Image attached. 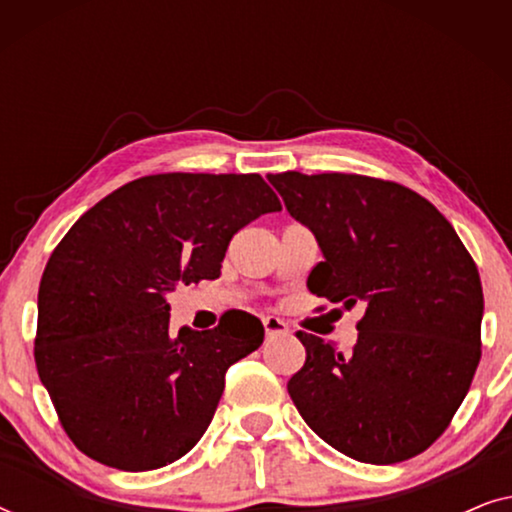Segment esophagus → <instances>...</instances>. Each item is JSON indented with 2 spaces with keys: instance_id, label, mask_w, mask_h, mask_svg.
I'll return each instance as SVG.
<instances>
[{
  "instance_id": "1",
  "label": "esophagus",
  "mask_w": 512,
  "mask_h": 512,
  "mask_svg": "<svg viewBox=\"0 0 512 512\" xmlns=\"http://www.w3.org/2000/svg\"><path fill=\"white\" fill-rule=\"evenodd\" d=\"M263 326H265V335H268V338L289 333V326H286L279 317H263Z\"/></svg>"
}]
</instances>
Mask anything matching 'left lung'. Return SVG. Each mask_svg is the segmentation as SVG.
<instances>
[{
  "label": "left lung",
  "mask_w": 512,
  "mask_h": 512,
  "mask_svg": "<svg viewBox=\"0 0 512 512\" xmlns=\"http://www.w3.org/2000/svg\"><path fill=\"white\" fill-rule=\"evenodd\" d=\"M324 261L307 289L366 307L352 352L298 331L291 401L321 440L363 464H398L450 426L480 363L482 284L452 223L396 181L268 174Z\"/></svg>",
  "instance_id": "1"
}]
</instances>
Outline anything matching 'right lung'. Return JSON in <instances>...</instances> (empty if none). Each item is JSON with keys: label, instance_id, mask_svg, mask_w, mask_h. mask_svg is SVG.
I'll list each match as a JSON object with an SVG mask.
<instances>
[{"label": "right lung", "instance_id": "add662e5", "mask_svg": "<svg viewBox=\"0 0 512 512\" xmlns=\"http://www.w3.org/2000/svg\"><path fill=\"white\" fill-rule=\"evenodd\" d=\"M261 174H151L90 207L48 258L34 361L69 440L118 471L184 457L263 324L230 310L170 333L165 296L221 275L237 230L279 212Z\"/></svg>", "mask_w": 512, "mask_h": 512}]
</instances>
